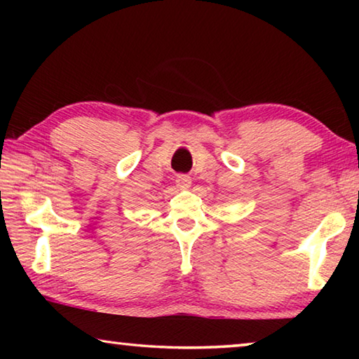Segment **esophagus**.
<instances>
[{
	"label": "esophagus",
	"mask_w": 359,
	"mask_h": 359,
	"mask_svg": "<svg viewBox=\"0 0 359 359\" xmlns=\"http://www.w3.org/2000/svg\"><path fill=\"white\" fill-rule=\"evenodd\" d=\"M175 184H177L179 188H190L191 184V177L188 174H177V177H175Z\"/></svg>",
	"instance_id": "1"
}]
</instances>
